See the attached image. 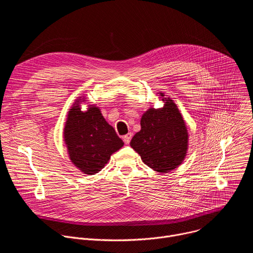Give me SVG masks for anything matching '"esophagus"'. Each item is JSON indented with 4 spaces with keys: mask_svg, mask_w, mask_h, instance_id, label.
I'll list each match as a JSON object with an SVG mask.
<instances>
[{
    "mask_svg": "<svg viewBox=\"0 0 253 253\" xmlns=\"http://www.w3.org/2000/svg\"><path fill=\"white\" fill-rule=\"evenodd\" d=\"M131 138H132V134H131V133H128L127 135L123 136V141L125 142V144H129L130 141H131Z\"/></svg>",
    "mask_w": 253,
    "mask_h": 253,
    "instance_id": "1",
    "label": "esophagus"
}]
</instances>
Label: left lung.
<instances>
[{"mask_svg":"<svg viewBox=\"0 0 253 253\" xmlns=\"http://www.w3.org/2000/svg\"><path fill=\"white\" fill-rule=\"evenodd\" d=\"M160 96H164L160 93ZM159 109L150 108L141 118V130L130 145L142 161L157 172L166 173L182 163L188 146V133L176 104L163 98Z\"/></svg>","mask_w":253,"mask_h":253,"instance_id":"1","label":"left lung"}]
</instances>
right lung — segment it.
Returning <instances> with one entry per match:
<instances>
[{"instance_id": "right-lung-1", "label": "right lung", "mask_w": 253, "mask_h": 253, "mask_svg": "<svg viewBox=\"0 0 253 253\" xmlns=\"http://www.w3.org/2000/svg\"><path fill=\"white\" fill-rule=\"evenodd\" d=\"M64 138L71 161L89 175L101 171L111 155L124 145L98 107L90 105L88 110L83 112L80 100L69 111Z\"/></svg>"}]
</instances>
